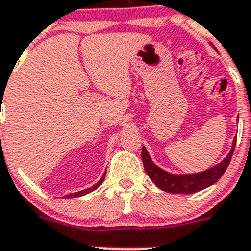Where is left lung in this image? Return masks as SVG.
Masks as SVG:
<instances>
[{
    "mask_svg": "<svg viewBox=\"0 0 251 251\" xmlns=\"http://www.w3.org/2000/svg\"><path fill=\"white\" fill-rule=\"evenodd\" d=\"M235 145H236V138L232 142L229 154L219 165L202 171V172H199V174H170V172L162 170L153 163L146 147L142 148V161H143V166H145L147 175L158 188L166 192H171V194H195V192L201 191L208 186L214 185L221 178V176L229 166L230 161H231Z\"/></svg>",
    "mask_w": 251,
    "mask_h": 251,
    "instance_id": "obj_1",
    "label": "left lung"
}]
</instances>
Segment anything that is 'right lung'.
Instances as JSON below:
<instances>
[{
  "label": "right lung",
  "instance_id": "right-lung-1",
  "mask_svg": "<svg viewBox=\"0 0 251 251\" xmlns=\"http://www.w3.org/2000/svg\"><path fill=\"white\" fill-rule=\"evenodd\" d=\"M105 174H106V172H104V175H103V176H101V178L99 179L98 182L95 183L94 186H92V187H90V188H86V190H83V191L75 192V194H69V195H66V197H68V199H70V197H80V196H84V195H86V194H89V192L94 191V190H97V188H98L99 186H100L101 183H103L104 178H105Z\"/></svg>",
  "mask_w": 251,
  "mask_h": 251
}]
</instances>
